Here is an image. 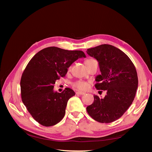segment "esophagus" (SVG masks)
Listing matches in <instances>:
<instances>
[{
  "instance_id": "34e87169",
  "label": "esophagus",
  "mask_w": 152,
  "mask_h": 152,
  "mask_svg": "<svg viewBox=\"0 0 152 152\" xmlns=\"http://www.w3.org/2000/svg\"><path fill=\"white\" fill-rule=\"evenodd\" d=\"M85 94H86L85 92H82V91H77L76 92V94H78V95H84Z\"/></svg>"
}]
</instances>
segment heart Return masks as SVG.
Instances as JSON below:
<instances>
[{
  "instance_id": "b5f03b06",
  "label": "heart",
  "mask_w": 152,
  "mask_h": 152,
  "mask_svg": "<svg viewBox=\"0 0 152 152\" xmlns=\"http://www.w3.org/2000/svg\"><path fill=\"white\" fill-rule=\"evenodd\" d=\"M95 60L94 59H87L85 61V64L86 65V66L89 65V64L92 62L93 61ZM73 87L74 88L79 89V90H81V91H84V90H87V89L89 87V84L88 82H87L86 81H83V80H78L74 83H73L72 84Z\"/></svg>"
}]
</instances>
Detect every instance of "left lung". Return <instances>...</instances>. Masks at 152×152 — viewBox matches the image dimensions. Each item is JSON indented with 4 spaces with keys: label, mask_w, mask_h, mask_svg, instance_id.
I'll return each instance as SVG.
<instances>
[{
    "label": "left lung",
    "mask_w": 152,
    "mask_h": 152,
    "mask_svg": "<svg viewBox=\"0 0 152 152\" xmlns=\"http://www.w3.org/2000/svg\"><path fill=\"white\" fill-rule=\"evenodd\" d=\"M86 52L99 63L101 74L96 77V88L107 91L103 98L94 96L87 112L99 122H112L123 115L134 99L138 85L136 68L125 53L112 45L102 44Z\"/></svg>",
    "instance_id": "left-lung-1"
}]
</instances>
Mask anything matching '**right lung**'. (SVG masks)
I'll return each mask as SVG.
<instances>
[{
	"label": "right lung",
	"mask_w": 152,
	"mask_h": 152,
	"mask_svg": "<svg viewBox=\"0 0 152 152\" xmlns=\"http://www.w3.org/2000/svg\"><path fill=\"white\" fill-rule=\"evenodd\" d=\"M80 58H86L82 50L49 47L37 53L26 65L20 81L22 102L41 125L54 126L65 116L68 101L75 93L70 88L54 92V84Z\"/></svg>",
	"instance_id": "1"
}]
</instances>
